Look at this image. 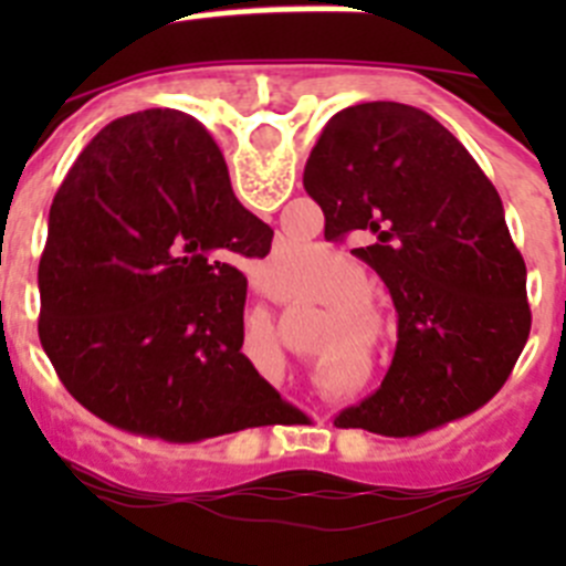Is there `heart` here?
Segmentation results:
<instances>
[{
    "instance_id": "b5f03b06",
    "label": "heart",
    "mask_w": 566,
    "mask_h": 566,
    "mask_svg": "<svg viewBox=\"0 0 566 566\" xmlns=\"http://www.w3.org/2000/svg\"><path fill=\"white\" fill-rule=\"evenodd\" d=\"M283 254H286L289 263H297V266L308 269L317 263V254L308 247H297V243H289ZM323 294L334 300H343L348 306H359V303H365L368 294H371V280H368V274H365L363 269L348 263V260H337V263L328 269L326 277H323ZM357 317L365 319L368 312H357Z\"/></svg>"
}]
</instances>
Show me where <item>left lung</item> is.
Instances as JSON below:
<instances>
[{
  "label": "left lung",
  "mask_w": 566,
  "mask_h": 566,
  "mask_svg": "<svg viewBox=\"0 0 566 566\" xmlns=\"http://www.w3.org/2000/svg\"><path fill=\"white\" fill-rule=\"evenodd\" d=\"M303 187L326 238L365 232L352 249L397 308V352L379 391L334 424L413 437L488 402L530 334L527 269L496 187L424 109L368 102L332 115Z\"/></svg>",
  "instance_id": "left-lung-1"
}]
</instances>
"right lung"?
<instances>
[{
	"instance_id": "right-lung-1",
	"label": "right lung",
	"mask_w": 566,
	"mask_h": 566,
	"mask_svg": "<svg viewBox=\"0 0 566 566\" xmlns=\"http://www.w3.org/2000/svg\"><path fill=\"white\" fill-rule=\"evenodd\" d=\"M272 234L192 115L109 122L59 187L39 260V339L64 388L104 422L169 442L272 424L283 399L240 352L234 266L266 258Z\"/></svg>"
}]
</instances>
